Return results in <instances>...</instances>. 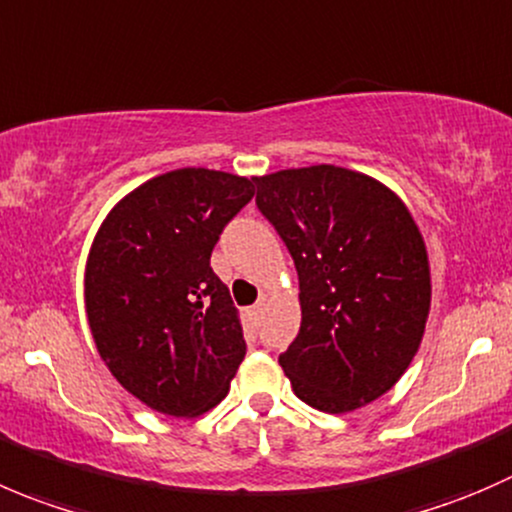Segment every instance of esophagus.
<instances>
[{
  "instance_id": "1",
  "label": "esophagus",
  "mask_w": 512,
  "mask_h": 512,
  "mask_svg": "<svg viewBox=\"0 0 512 512\" xmlns=\"http://www.w3.org/2000/svg\"><path fill=\"white\" fill-rule=\"evenodd\" d=\"M263 306H266V296H263V298H261V301H258V303H256V306H254V308H251V316H254V318H256V316H258V313H261V311H263Z\"/></svg>"
}]
</instances>
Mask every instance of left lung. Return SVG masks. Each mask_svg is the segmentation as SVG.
<instances>
[{
	"label": "left lung",
	"instance_id": "1",
	"mask_svg": "<svg viewBox=\"0 0 512 512\" xmlns=\"http://www.w3.org/2000/svg\"><path fill=\"white\" fill-rule=\"evenodd\" d=\"M256 206L298 271L301 328L278 356L311 408L348 413L396 386L430 311L423 236L381 181L318 164L256 179Z\"/></svg>",
	"mask_w": 512,
	"mask_h": 512
}]
</instances>
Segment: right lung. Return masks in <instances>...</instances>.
<instances>
[{
  "label": "right lung",
  "mask_w": 512,
  "mask_h": 512,
  "mask_svg": "<svg viewBox=\"0 0 512 512\" xmlns=\"http://www.w3.org/2000/svg\"><path fill=\"white\" fill-rule=\"evenodd\" d=\"M254 181L211 169L161 174L124 196L91 244L84 298L99 356L166 416L194 418L224 401L246 356L211 251L254 199Z\"/></svg>",
  "instance_id": "add662e5"
}]
</instances>
